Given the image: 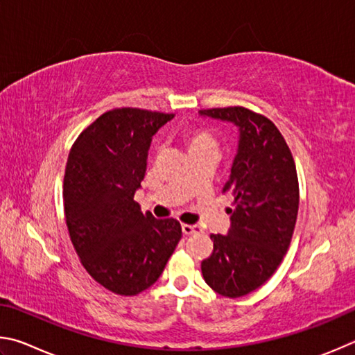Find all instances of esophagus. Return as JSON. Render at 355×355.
<instances>
[{
	"label": "esophagus",
	"instance_id": "obj_1",
	"mask_svg": "<svg viewBox=\"0 0 355 355\" xmlns=\"http://www.w3.org/2000/svg\"><path fill=\"white\" fill-rule=\"evenodd\" d=\"M182 232H184V235L201 234L202 232V227L200 225H182Z\"/></svg>",
	"mask_w": 355,
	"mask_h": 355
}]
</instances>
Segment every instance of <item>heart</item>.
<instances>
[{
	"label": "heart",
	"instance_id": "b5f03b06",
	"mask_svg": "<svg viewBox=\"0 0 355 355\" xmlns=\"http://www.w3.org/2000/svg\"><path fill=\"white\" fill-rule=\"evenodd\" d=\"M181 140L189 154L200 151V149H204V148L216 149L215 137L210 134L209 130L202 128H195V126L184 128L181 132Z\"/></svg>",
	"mask_w": 355,
	"mask_h": 355
}]
</instances>
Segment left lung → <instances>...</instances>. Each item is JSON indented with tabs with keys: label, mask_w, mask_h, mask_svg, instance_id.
<instances>
[{
	"label": "left lung",
	"mask_w": 355,
	"mask_h": 355,
	"mask_svg": "<svg viewBox=\"0 0 355 355\" xmlns=\"http://www.w3.org/2000/svg\"><path fill=\"white\" fill-rule=\"evenodd\" d=\"M201 116L239 128V148L223 191L234 196L227 235L212 234L214 251L202 260L204 281L216 293L240 297L272 276L295 231L300 185L293 155L268 118L250 109L200 110Z\"/></svg>",
	"instance_id": "left-lung-1"
}]
</instances>
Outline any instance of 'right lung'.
I'll return each instance as SVG.
<instances>
[{
  "instance_id": "obj_1",
  "label": "right lung",
  "mask_w": 355,
  "mask_h": 355,
  "mask_svg": "<svg viewBox=\"0 0 355 355\" xmlns=\"http://www.w3.org/2000/svg\"><path fill=\"white\" fill-rule=\"evenodd\" d=\"M173 114L114 109L84 129L68 154L64 207L87 272L112 293L134 296L160 277L182 237L178 220L143 215L134 201L153 135Z\"/></svg>"
}]
</instances>
